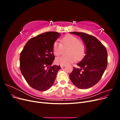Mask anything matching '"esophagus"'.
Wrapping results in <instances>:
<instances>
[{
	"label": "esophagus",
	"mask_w": 120,
	"mask_h": 120,
	"mask_svg": "<svg viewBox=\"0 0 120 120\" xmlns=\"http://www.w3.org/2000/svg\"><path fill=\"white\" fill-rule=\"evenodd\" d=\"M60 67L62 68H64V67L65 66H66V65H60Z\"/></svg>",
	"instance_id": "obj_1"
}]
</instances>
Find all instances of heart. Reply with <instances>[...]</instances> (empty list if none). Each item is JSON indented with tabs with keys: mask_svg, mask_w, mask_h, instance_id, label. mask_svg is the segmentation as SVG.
<instances>
[{
	"mask_svg": "<svg viewBox=\"0 0 120 120\" xmlns=\"http://www.w3.org/2000/svg\"><path fill=\"white\" fill-rule=\"evenodd\" d=\"M61 43L56 41L52 46L53 53L58 56L61 54L63 47L68 48L67 56L57 57L56 59V63L60 65H66L74 62L77 60H80L84 56L86 51L85 43L79 41V39L74 35L68 34L60 40Z\"/></svg>",
	"mask_w": 120,
	"mask_h": 120,
	"instance_id": "1",
	"label": "heart"
}]
</instances>
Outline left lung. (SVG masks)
<instances>
[{
    "instance_id": "8db88e82",
    "label": "left lung",
    "mask_w": 120,
    "mask_h": 120,
    "mask_svg": "<svg viewBox=\"0 0 120 120\" xmlns=\"http://www.w3.org/2000/svg\"><path fill=\"white\" fill-rule=\"evenodd\" d=\"M80 36L86 46V55L74 68L70 78L74 85L81 89H86L95 85L101 78L108 64L106 47L94 36L80 32H70Z\"/></svg>"
}]
</instances>
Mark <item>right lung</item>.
Wrapping results in <instances>:
<instances>
[{
    "instance_id": "add662e5",
    "label": "right lung",
    "mask_w": 120,
    "mask_h": 120,
    "mask_svg": "<svg viewBox=\"0 0 120 120\" xmlns=\"http://www.w3.org/2000/svg\"><path fill=\"white\" fill-rule=\"evenodd\" d=\"M60 36L49 31L30 38L20 54V69L25 81L31 88L45 91L55 81L60 66H52L54 60L53 43Z\"/></svg>"
}]
</instances>
